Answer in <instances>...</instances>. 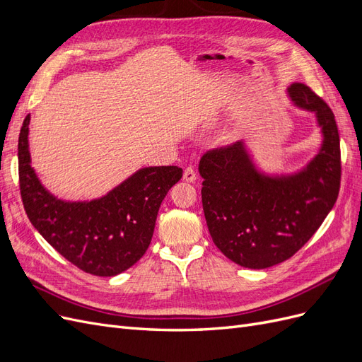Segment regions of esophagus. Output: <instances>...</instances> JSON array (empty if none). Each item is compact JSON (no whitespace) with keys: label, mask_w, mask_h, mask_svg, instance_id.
<instances>
[{"label":"esophagus","mask_w":362,"mask_h":362,"mask_svg":"<svg viewBox=\"0 0 362 362\" xmlns=\"http://www.w3.org/2000/svg\"><path fill=\"white\" fill-rule=\"evenodd\" d=\"M196 178H198V175H196L194 169L193 168H185V170H184V181L193 182V181H196Z\"/></svg>","instance_id":"34e87169"}]
</instances>
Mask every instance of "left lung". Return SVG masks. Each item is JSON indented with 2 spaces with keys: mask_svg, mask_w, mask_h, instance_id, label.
I'll return each mask as SVG.
<instances>
[{
  "mask_svg": "<svg viewBox=\"0 0 362 362\" xmlns=\"http://www.w3.org/2000/svg\"><path fill=\"white\" fill-rule=\"evenodd\" d=\"M294 105L313 112L323 141L306 168L261 173L245 141L205 152L199 161L202 206L214 245L235 264L267 269L288 259L320 228L338 198L341 154L335 116L308 86L293 83Z\"/></svg>",
  "mask_w": 362,
  "mask_h": 362,
  "instance_id": "1",
  "label": "left lung"
}]
</instances>
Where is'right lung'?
Listing matches in <instances>:
<instances>
[{
    "instance_id": "right-lung-1",
    "label": "right lung",
    "mask_w": 362,
    "mask_h": 362,
    "mask_svg": "<svg viewBox=\"0 0 362 362\" xmlns=\"http://www.w3.org/2000/svg\"><path fill=\"white\" fill-rule=\"evenodd\" d=\"M30 116L19 133V190L40 235L74 266L95 276H115L144 257L160 205L182 177L177 166L144 168L100 199L66 202L36 177L28 151Z\"/></svg>"
}]
</instances>
